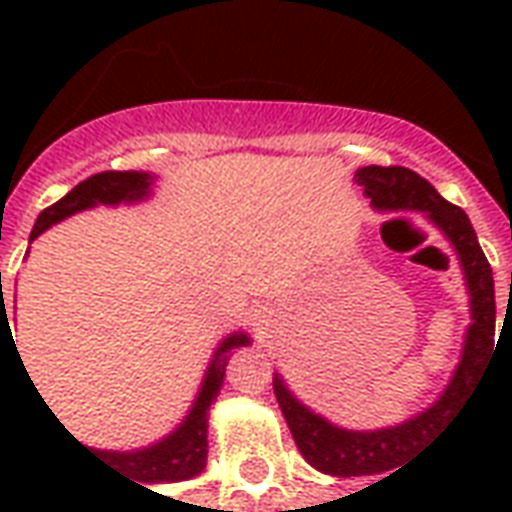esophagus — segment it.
Wrapping results in <instances>:
<instances>
[{
	"instance_id": "1",
	"label": "esophagus",
	"mask_w": 512,
	"mask_h": 512,
	"mask_svg": "<svg viewBox=\"0 0 512 512\" xmlns=\"http://www.w3.org/2000/svg\"><path fill=\"white\" fill-rule=\"evenodd\" d=\"M257 323H260V326H266V312H257Z\"/></svg>"
}]
</instances>
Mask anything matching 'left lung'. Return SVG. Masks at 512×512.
Listing matches in <instances>:
<instances>
[{"label":"left lung","mask_w":512,"mask_h":512,"mask_svg":"<svg viewBox=\"0 0 512 512\" xmlns=\"http://www.w3.org/2000/svg\"><path fill=\"white\" fill-rule=\"evenodd\" d=\"M354 183L362 186L365 197L378 213H419L433 224L444 241L452 246L461 266L463 285L469 293V318L463 334L461 359L452 370L450 381L439 397L417 414H411L397 425L373 430H354L337 425L329 417L318 414L288 386L282 373H274V395L285 414L296 447L312 469L332 477H362V474L392 472L397 461L428 444L463 408V400L472 395L485 365L494 354L496 332V299L494 274L485 260L477 233L469 216L441 197L428 180L406 167H362L354 172ZM507 321V318H505ZM505 329V326H502Z\"/></svg>","instance_id":"1"}]
</instances>
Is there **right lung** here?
<instances>
[{
    "label": "right lung",
    "instance_id": "1",
    "mask_svg": "<svg viewBox=\"0 0 512 512\" xmlns=\"http://www.w3.org/2000/svg\"><path fill=\"white\" fill-rule=\"evenodd\" d=\"M156 194V175L153 172H98L93 178L82 180L79 186H73L60 202H54L51 208L40 213L38 222L29 233V241H35L38 235H43L54 224L65 222L68 216L90 211L98 205L106 208H117V205H139V202L150 200ZM16 345L13 332H10V321H7L5 296H2V274H0V348L2 340ZM252 343L249 332H230L222 343L213 348V356L205 373H202L200 389L191 400L186 417L180 419L175 428L169 430L167 436H161L158 441H150L145 447H134V450H95V447H84L93 455H98V461H104L106 466H112L115 472L123 477H131V483H180V480H191L205 469L208 461V411L219 397V389L224 386V370L230 362V354L235 348H244ZM18 354V348H16Z\"/></svg>",
    "mask_w": 512,
    "mask_h": 512
}]
</instances>
